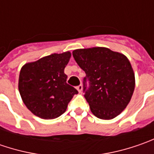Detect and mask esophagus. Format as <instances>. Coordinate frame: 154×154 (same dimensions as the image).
Instances as JSON below:
<instances>
[{
  "instance_id": "esophagus-1",
  "label": "esophagus",
  "mask_w": 154,
  "mask_h": 154,
  "mask_svg": "<svg viewBox=\"0 0 154 154\" xmlns=\"http://www.w3.org/2000/svg\"><path fill=\"white\" fill-rule=\"evenodd\" d=\"M82 89H83V86H82V85H80V86H77V90L79 91V92H82Z\"/></svg>"
}]
</instances>
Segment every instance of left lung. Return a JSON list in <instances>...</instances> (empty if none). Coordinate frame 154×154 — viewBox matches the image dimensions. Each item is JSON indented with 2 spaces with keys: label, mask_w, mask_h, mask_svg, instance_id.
Masks as SVG:
<instances>
[{
  "label": "left lung",
  "mask_w": 154,
  "mask_h": 154,
  "mask_svg": "<svg viewBox=\"0 0 154 154\" xmlns=\"http://www.w3.org/2000/svg\"><path fill=\"white\" fill-rule=\"evenodd\" d=\"M73 56L86 73L83 92L92 114L103 120L119 115L129 103L135 85L128 59L103 47L75 50Z\"/></svg>",
  "instance_id": "obj_1"
}]
</instances>
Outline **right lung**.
I'll use <instances>...</instances> for the list:
<instances>
[{
    "instance_id": "add662e5",
    "label": "right lung",
    "mask_w": 154,
    "mask_h": 154,
    "mask_svg": "<svg viewBox=\"0 0 154 154\" xmlns=\"http://www.w3.org/2000/svg\"><path fill=\"white\" fill-rule=\"evenodd\" d=\"M71 53L52 54L25 64L19 78V91L24 103L33 114L43 119L62 115L78 91L67 83L64 68Z\"/></svg>"
}]
</instances>
